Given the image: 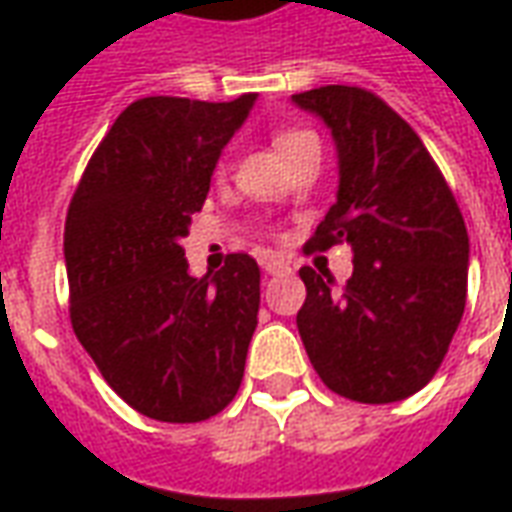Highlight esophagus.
I'll list each match as a JSON object with an SVG mask.
<instances>
[{
    "label": "esophagus",
    "instance_id": "1",
    "mask_svg": "<svg viewBox=\"0 0 512 512\" xmlns=\"http://www.w3.org/2000/svg\"><path fill=\"white\" fill-rule=\"evenodd\" d=\"M260 266H263V271H266V274H282V271H288V266H285V263H279L277 257H271V255L263 257V260H260Z\"/></svg>",
    "mask_w": 512,
    "mask_h": 512
}]
</instances>
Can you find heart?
I'll return each instance as SVG.
<instances>
[{
    "label": "heart",
    "mask_w": 512,
    "mask_h": 512,
    "mask_svg": "<svg viewBox=\"0 0 512 512\" xmlns=\"http://www.w3.org/2000/svg\"><path fill=\"white\" fill-rule=\"evenodd\" d=\"M315 134H310V131H279L277 136H274V145H277V150L285 156L290 147H296L299 142H304V139H312Z\"/></svg>",
    "instance_id": "b5f03b06"
}]
</instances>
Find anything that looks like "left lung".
<instances>
[{
	"label": "left lung",
	"mask_w": 512,
	"mask_h": 512,
	"mask_svg": "<svg viewBox=\"0 0 512 512\" xmlns=\"http://www.w3.org/2000/svg\"><path fill=\"white\" fill-rule=\"evenodd\" d=\"M290 101L329 128L337 150V202L307 249H354L345 288L329 271H299L301 343L332 392L395 403L433 378L463 318L466 224L422 139L378 95L329 84Z\"/></svg>",
	"instance_id": "obj_1"
}]
</instances>
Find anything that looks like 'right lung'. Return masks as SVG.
I'll use <instances>...</instances> for the list:
<instances>
[{
    "label": "right lung",
    "mask_w": 512,
    "mask_h": 512,
    "mask_svg": "<svg viewBox=\"0 0 512 512\" xmlns=\"http://www.w3.org/2000/svg\"><path fill=\"white\" fill-rule=\"evenodd\" d=\"M142 98L90 158L65 222L73 332L106 384L158 422L219 414L244 378L260 268L230 255L191 277L180 241L202 211L224 145L255 106Z\"/></svg>",
    "instance_id": "obj_1"
}]
</instances>
